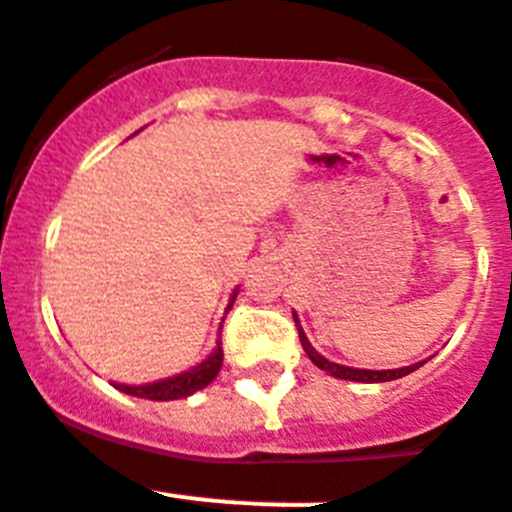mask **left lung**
Listing matches in <instances>:
<instances>
[{
  "instance_id": "1",
  "label": "left lung",
  "mask_w": 512,
  "mask_h": 512,
  "mask_svg": "<svg viewBox=\"0 0 512 512\" xmlns=\"http://www.w3.org/2000/svg\"><path fill=\"white\" fill-rule=\"evenodd\" d=\"M293 322H296V327H299V340H301V348L306 350V355L311 358V363L317 368H322V371H327L330 376H335V379H345V381H361V384H381V381H394V379H402V376H407V373L417 371V368L422 366V363H412V366H404V368H391V371H368V368H350V366H340V363H332L327 361L324 355H319L317 350L311 348L309 337L304 335V330H301L299 324V317L293 314Z\"/></svg>"
}]
</instances>
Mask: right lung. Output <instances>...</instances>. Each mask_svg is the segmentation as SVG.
Instances as JSON below:
<instances>
[{
    "label": "right lung",
    "instance_id": "obj_1",
    "mask_svg": "<svg viewBox=\"0 0 512 512\" xmlns=\"http://www.w3.org/2000/svg\"><path fill=\"white\" fill-rule=\"evenodd\" d=\"M234 299H237V291H234V296H231L226 311L231 309ZM221 363H224V350H221V340H219L206 361L198 363V366L190 368V371H182V373H177V376H170V379L151 381V384H139V386L113 384V386L118 391H123V394H131V397L154 399V402H170V399L190 397V394H195V391H201L203 386L211 384V381L219 376Z\"/></svg>",
    "mask_w": 512,
    "mask_h": 512
}]
</instances>
